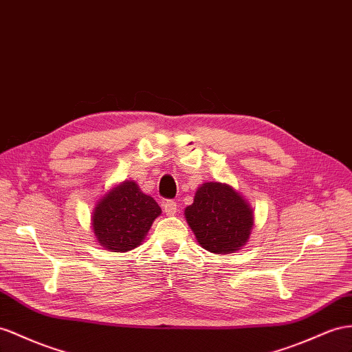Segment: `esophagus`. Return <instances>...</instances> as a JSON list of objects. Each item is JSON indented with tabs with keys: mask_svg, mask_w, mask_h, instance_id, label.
<instances>
[{
	"mask_svg": "<svg viewBox=\"0 0 352 352\" xmlns=\"http://www.w3.org/2000/svg\"><path fill=\"white\" fill-rule=\"evenodd\" d=\"M164 211L166 215H175L177 214V202L166 201L164 204Z\"/></svg>",
	"mask_w": 352,
	"mask_h": 352,
	"instance_id": "1",
	"label": "esophagus"
}]
</instances>
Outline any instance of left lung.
<instances>
[{
	"label": "left lung",
	"mask_w": 352,
	"mask_h": 352,
	"mask_svg": "<svg viewBox=\"0 0 352 352\" xmlns=\"http://www.w3.org/2000/svg\"><path fill=\"white\" fill-rule=\"evenodd\" d=\"M186 220L199 245L215 254H230L244 247L254 226L250 204L235 188L221 183L197 187Z\"/></svg>",
	"instance_id": "obj_1"
}]
</instances>
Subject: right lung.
Instances as JSON below:
<instances>
[{"label":"right lung","mask_w":352,"mask_h":352,"mask_svg":"<svg viewBox=\"0 0 352 352\" xmlns=\"http://www.w3.org/2000/svg\"><path fill=\"white\" fill-rule=\"evenodd\" d=\"M160 214L157 202L142 193L137 183L126 179L98 201L92 228L99 245L114 253H124L141 245Z\"/></svg>","instance_id":"right-lung-1"}]
</instances>
